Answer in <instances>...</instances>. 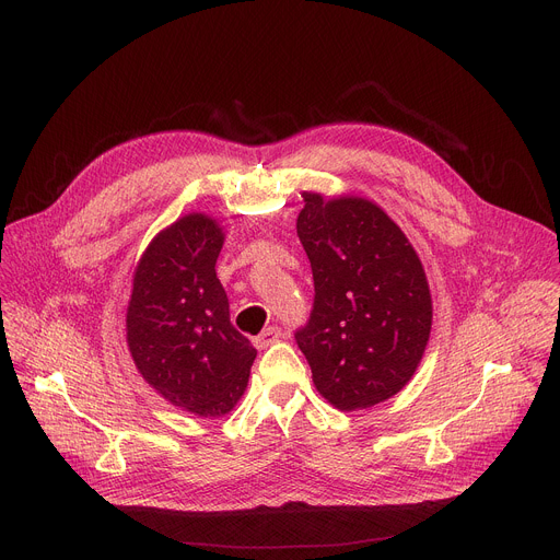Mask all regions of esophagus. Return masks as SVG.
<instances>
[{"label":"esophagus","mask_w":560,"mask_h":560,"mask_svg":"<svg viewBox=\"0 0 560 560\" xmlns=\"http://www.w3.org/2000/svg\"><path fill=\"white\" fill-rule=\"evenodd\" d=\"M279 339H281V330L275 328V326H270V328H266L261 335H257V337L253 339V343H255L259 350H264V348L277 343Z\"/></svg>","instance_id":"esophagus-1"}]
</instances>
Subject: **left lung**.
I'll use <instances>...</instances> for the list:
<instances>
[{
  "instance_id": "1",
  "label": "left lung",
  "mask_w": 560,
  "mask_h": 560,
  "mask_svg": "<svg viewBox=\"0 0 560 560\" xmlns=\"http://www.w3.org/2000/svg\"><path fill=\"white\" fill-rule=\"evenodd\" d=\"M296 234L312 266L314 310L296 332L316 392L341 412L368 410L415 376L432 330L425 268L372 199L301 192Z\"/></svg>"
}]
</instances>
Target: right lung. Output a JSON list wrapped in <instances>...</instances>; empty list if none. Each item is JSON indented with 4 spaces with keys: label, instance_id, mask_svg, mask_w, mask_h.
Instances as JSON below:
<instances>
[{
    "label": "right lung",
    "instance_id": "add662e5",
    "mask_svg": "<svg viewBox=\"0 0 560 560\" xmlns=\"http://www.w3.org/2000/svg\"><path fill=\"white\" fill-rule=\"evenodd\" d=\"M223 242V225L206 212L159 230L135 266L126 307V343L141 378L201 419L236 406L257 357L230 324L214 270Z\"/></svg>",
    "mask_w": 560,
    "mask_h": 560
}]
</instances>
